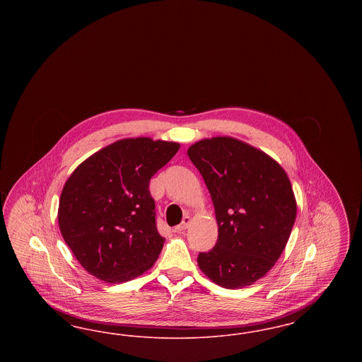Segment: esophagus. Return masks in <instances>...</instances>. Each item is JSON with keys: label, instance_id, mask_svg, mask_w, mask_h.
Listing matches in <instances>:
<instances>
[{"label": "esophagus", "instance_id": "esophagus-1", "mask_svg": "<svg viewBox=\"0 0 362 362\" xmlns=\"http://www.w3.org/2000/svg\"><path fill=\"white\" fill-rule=\"evenodd\" d=\"M189 224H191L189 216H185V217H183V221L177 225V226H175V232H183V230H186V229L189 228Z\"/></svg>", "mask_w": 362, "mask_h": 362}]
</instances>
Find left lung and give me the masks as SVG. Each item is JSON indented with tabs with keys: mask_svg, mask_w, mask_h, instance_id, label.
<instances>
[{
	"mask_svg": "<svg viewBox=\"0 0 362 362\" xmlns=\"http://www.w3.org/2000/svg\"><path fill=\"white\" fill-rule=\"evenodd\" d=\"M210 192L218 239L198 266L214 284L241 289L266 276L289 240L297 204L273 157L233 137L204 138L187 149Z\"/></svg>",
	"mask_w": 362,
	"mask_h": 362,
	"instance_id": "obj_1",
	"label": "left lung"
}]
</instances>
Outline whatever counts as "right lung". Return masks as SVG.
<instances>
[{
    "instance_id": "1",
    "label": "right lung",
    "mask_w": 362,
    "mask_h": 362,
    "mask_svg": "<svg viewBox=\"0 0 362 362\" xmlns=\"http://www.w3.org/2000/svg\"><path fill=\"white\" fill-rule=\"evenodd\" d=\"M179 148L173 141L123 138L89 156L68 177L58 224L89 274L119 284L155 264L165 239L156 228L149 180Z\"/></svg>"
}]
</instances>
